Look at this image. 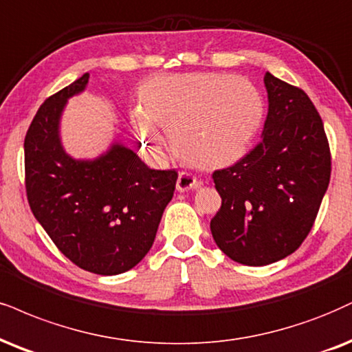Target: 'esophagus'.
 <instances>
[{"label": "esophagus", "instance_id": "1", "mask_svg": "<svg viewBox=\"0 0 352 352\" xmlns=\"http://www.w3.org/2000/svg\"><path fill=\"white\" fill-rule=\"evenodd\" d=\"M201 183L197 181V177L194 175H190V173H179V176H177V183H176V189L181 190V192H184V190H190V189H197Z\"/></svg>", "mask_w": 352, "mask_h": 352}]
</instances>
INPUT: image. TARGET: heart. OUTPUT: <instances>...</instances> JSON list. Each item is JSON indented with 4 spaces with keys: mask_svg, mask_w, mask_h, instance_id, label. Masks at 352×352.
I'll return each mask as SVG.
<instances>
[{
    "mask_svg": "<svg viewBox=\"0 0 352 352\" xmlns=\"http://www.w3.org/2000/svg\"><path fill=\"white\" fill-rule=\"evenodd\" d=\"M143 112L133 120L153 150L173 135L188 162L201 168H222L248 150L264 116L261 94L243 76L222 73L156 75L140 86Z\"/></svg>",
    "mask_w": 352,
    "mask_h": 352,
    "instance_id": "b5f03b06",
    "label": "heart"
}]
</instances>
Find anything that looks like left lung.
Wrapping results in <instances>:
<instances>
[{"label":"left lung","instance_id":"8db88e82","mask_svg":"<svg viewBox=\"0 0 352 352\" xmlns=\"http://www.w3.org/2000/svg\"><path fill=\"white\" fill-rule=\"evenodd\" d=\"M269 111L261 142L212 173L222 206L212 236L233 261L266 266L298 250L314 227L331 176L318 111L297 86L264 75Z\"/></svg>","mask_w":352,"mask_h":352}]
</instances>
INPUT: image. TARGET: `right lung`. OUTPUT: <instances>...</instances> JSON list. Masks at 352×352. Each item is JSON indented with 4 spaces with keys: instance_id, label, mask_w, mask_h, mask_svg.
Wrapping results in <instances>:
<instances>
[{
    "instance_id": "1",
    "label": "right lung",
    "mask_w": 352,
    "mask_h": 352,
    "mask_svg": "<svg viewBox=\"0 0 352 352\" xmlns=\"http://www.w3.org/2000/svg\"><path fill=\"white\" fill-rule=\"evenodd\" d=\"M88 80L85 73L38 107L24 140L25 194L37 222L73 264L114 276L137 266L150 251L177 171L150 169L119 143L94 162L65 153L60 114Z\"/></svg>"
}]
</instances>
